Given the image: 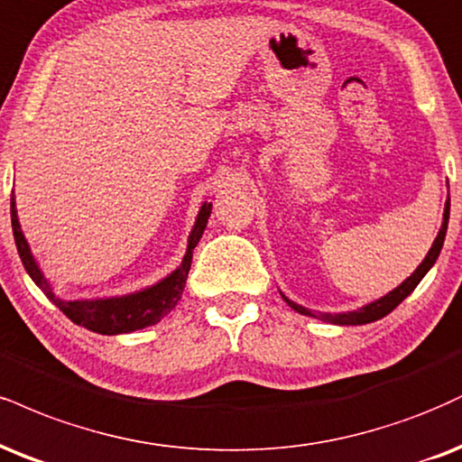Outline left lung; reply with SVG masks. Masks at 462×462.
<instances>
[{
    "label": "left lung",
    "mask_w": 462,
    "mask_h": 462,
    "mask_svg": "<svg viewBox=\"0 0 462 462\" xmlns=\"http://www.w3.org/2000/svg\"><path fill=\"white\" fill-rule=\"evenodd\" d=\"M448 219H449V199L446 202V210H443V224H441V230H439V235L435 238V243H432L430 252L426 254V258L421 260V264L418 269L411 273L407 280L402 282L398 288H393L392 292H387L385 297L376 299V301H372L368 305H364V308L359 310H353V312H340V314H329V312H319L314 314L312 310H305L303 305L291 301V299L286 297V294H282L284 297V301L291 305L294 312L299 314H305V316H312V319H319V320H325V322H331V325H365V322H374V320H381L383 316H387L392 312V310H396L400 303L404 301V299L409 297L411 292L415 291V286L420 284L421 277H424L428 271L432 269V264L437 263L439 254H441V247H443V241H446V232H448Z\"/></svg>",
    "instance_id": "obj_1"
}]
</instances>
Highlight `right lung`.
Masks as SVG:
<instances>
[{
    "mask_svg": "<svg viewBox=\"0 0 462 462\" xmlns=\"http://www.w3.org/2000/svg\"><path fill=\"white\" fill-rule=\"evenodd\" d=\"M210 210L213 204L204 202L199 207L198 219L193 224L191 235H189L187 252L182 255V263L176 271H171L168 277L157 282V284L143 288V291L122 294V297H107V299H75V301H66V299L58 297L53 292L51 284L44 277V273L38 266L34 254H32L30 245H27L23 230H21L19 217H16V202L14 193L10 198V219H13V235L16 249H19L21 263H23L25 271L30 273L34 284L47 294L49 301L58 305L75 325L86 327L94 333H103V336H118V333H131L143 327L157 325L165 314L170 312L174 305L180 301V294L185 291L189 269H191L193 249L199 243L204 235V227L208 224Z\"/></svg>",
    "mask_w": 462,
    "mask_h": 462,
    "instance_id": "add662e5",
    "label": "right lung"
}]
</instances>
